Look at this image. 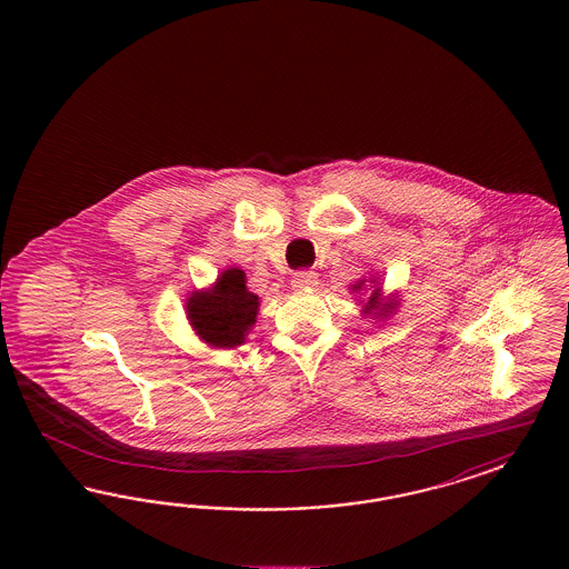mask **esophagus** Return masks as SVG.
I'll return each instance as SVG.
<instances>
[{"label": "esophagus", "mask_w": 569, "mask_h": 569, "mask_svg": "<svg viewBox=\"0 0 569 569\" xmlns=\"http://www.w3.org/2000/svg\"><path fill=\"white\" fill-rule=\"evenodd\" d=\"M313 286H318V272L316 271H297L292 277V288L295 290H311Z\"/></svg>", "instance_id": "obj_1"}]
</instances>
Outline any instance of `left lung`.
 <instances>
[{"label":"left lung","mask_w":569,"mask_h":569,"mask_svg":"<svg viewBox=\"0 0 569 569\" xmlns=\"http://www.w3.org/2000/svg\"><path fill=\"white\" fill-rule=\"evenodd\" d=\"M360 288H362V281L353 286V290H360ZM378 292L379 288L378 290H376V292H373V295H371V300L367 302V307H365V313H371V311H376V309H379L378 300H376V298H378ZM390 309H392V305H381V309H379V311H381V313H388Z\"/></svg>","instance_id":"1"}]
</instances>
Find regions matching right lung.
Instances as JSON below:
<instances>
[{"instance_id": "add662e5", "label": "right lung", "mask_w": 569, "mask_h": 569, "mask_svg": "<svg viewBox=\"0 0 569 569\" xmlns=\"http://www.w3.org/2000/svg\"><path fill=\"white\" fill-rule=\"evenodd\" d=\"M258 297L247 292L244 272H221L211 292H193L188 302L193 330L216 348H234L256 322Z\"/></svg>"}]
</instances>
